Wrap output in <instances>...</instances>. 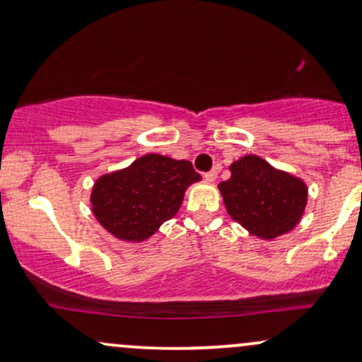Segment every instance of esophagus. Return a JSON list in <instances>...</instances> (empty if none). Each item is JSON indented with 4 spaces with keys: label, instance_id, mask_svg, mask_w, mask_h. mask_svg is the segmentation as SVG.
<instances>
[{
    "label": "esophagus",
    "instance_id": "1",
    "mask_svg": "<svg viewBox=\"0 0 362 362\" xmlns=\"http://www.w3.org/2000/svg\"><path fill=\"white\" fill-rule=\"evenodd\" d=\"M217 175H218L217 168H212V170L205 173V180H207V182H215V180H217Z\"/></svg>",
    "mask_w": 362,
    "mask_h": 362
}]
</instances>
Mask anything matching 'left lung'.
Here are the masks:
<instances>
[{
    "instance_id": "left-lung-1",
    "label": "left lung",
    "mask_w": 362,
    "mask_h": 362,
    "mask_svg": "<svg viewBox=\"0 0 362 362\" xmlns=\"http://www.w3.org/2000/svg\"><path fill=\"white\" fill-rule=\"evenodd\" d=\"M230 178L218 184L227 214L259 239L271 240L299 223L308 205V185L277 170L257 155H245L230 167Z\"/></svg>"
}]
</instances>
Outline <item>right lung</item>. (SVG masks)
I'll use <instances>...</instances> for the list:
<instances>
[{"label":"right lung","instance_id":"1","mask_svg":"<svg viewBox=\"0 0 362 362\" xmlns=\"http://www.w3.org/2000/svg\"><path fill=\"white\" fill-rule=\"evenodd\" d=\"M189 160L148 153L107 173L91 189V212L105 230L127 242L147 240L180 209L185 190L200 180Z\"/></svg>","mask_w":362,"mask_h":362}]
</instances>
